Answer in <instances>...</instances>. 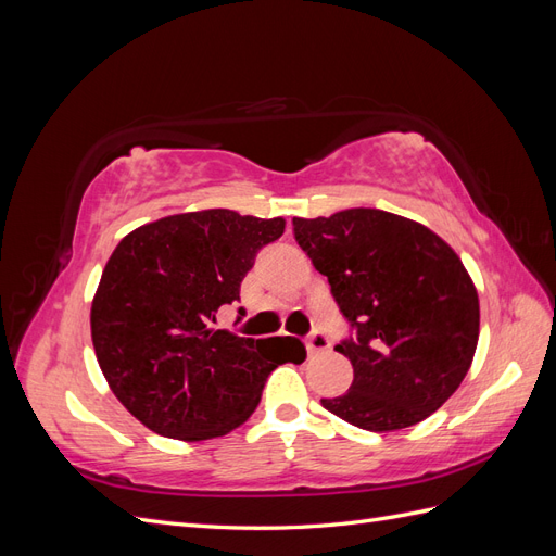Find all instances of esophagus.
Masks as SVG:
<instances>
[{"label": "esophagus", "instance_id": "1", "mask_svg": "<svg viewBox=\"0 0 556 556\" xmlns=\"http://www.w3.org/2000/svg\"><path fill=\"white\" fill-rule=\"evenodd\" d=\"M331 348V339L325 331H313L306 341V350L311 355H319V352H327Z\"/></svg>", "mask_w": 556, "mask_h": 556}]
</instances>
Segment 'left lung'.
Wrapping results in <instances>:
<instances>
[{"mask_svg":"<svg viewBox=\"0 0 556 556\" xmlns=\"http://www.w3.org/2000/svg\"><path fill=\"white\" fill-rule=\"evenodd\" d=\"M292 225L355 329L333 348L355 378L323 406L366 431L422 422L457 392L478 345L480 301L459 255L429 227L378 208Z\"/></svg>","mask_w":556,"mask_h":556,"instance_id":"obj_1","label":"left lung"}]
</instances>
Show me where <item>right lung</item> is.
I'll use <instances>...</instances> for the list:
<instances>
[{"mask_svg":"<svg viewBox=\"0 0 556 556\" xmlns=\"http://www.w3.org/2000/svg\"><path fill=\"white\" fill-rule=\"evenodd\" d=\"M282 231V217L208 208L160 217L113 250L92 299V345L111 392L150 431L188 443L225 435L255 413L274 368L306 359L292 336L213 329Z\"/></svg>","mask_w":556,"mask_h":556,"instance_id":"add662e5","label":"right lung"}]
</instances>
